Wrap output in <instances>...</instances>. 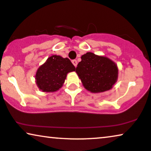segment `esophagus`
I'll return each instance as SVG.
<instances>
[{
	"label": "esophagus",
	"mask_w": 151,
	"mask_h": 151,
	"mask_svg": "<svg viewBox=\"0 0 151 151\" xmlns=\"http://www.w3.org/2000/svg\"><path fill=\"white\" fill-rule=\"evenodd\" d=\"M72 64L74 65V67H77V60H73L72 61Z\"/></svg>",
	"instance_id": "obj_1"
}]
</instances>
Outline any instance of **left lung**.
<instances>
[{"label": "left lung", "instance_id": "1", "mask_svg": "<svg viewBox=\"0 0 151 151\" xmlns=\"http://www.w3.org/2000/svg\"><path fill=\"white\" fill-rule=\"evenodd\" d=\"M76 72L87 91L93 93L111 89L117 81L118 68L116 63L104 56L92 52L82 55Z\"/></svg>", "mask_w": 151, "mask_h": 151}]
</instances>
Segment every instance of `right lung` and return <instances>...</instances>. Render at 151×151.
<instances>
[{
  "label": "right lung",
  "mask_w": 151,
  "mask_h": 151,
  "mask_svg": "<svg viewBox=\"0 0 151 151\" xmlns=\"http://www.w3.org/2000/svg\"><path fill=\"white\" fill-rule=\"evenodd\" d=\"M73 71L75 67L69 58L52 55L37 69L35 83L42 92H56L63 86L67 74Z\"/></svg>",
  "instance_id": "add662e5"
}]
</instances>
